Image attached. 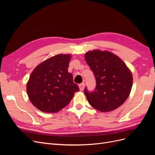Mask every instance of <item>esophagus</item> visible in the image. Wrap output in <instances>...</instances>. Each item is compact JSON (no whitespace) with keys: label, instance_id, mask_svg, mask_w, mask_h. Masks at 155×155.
<instances>
[{"label":"esophagus","instance_id":"34e87169","mask_svg":"<svg viewBox=\"0 0 155 155\" xmlns=\"http://www.w3.org/2000/svg\"><path fill=\"white\" fill-rule=\"evenodd\" d=\"M79 90L81 91H83L84 88H85V83H81L80 85H79Z\"/></svg>","mask_w":155,"mask_h":155}]
</instances>
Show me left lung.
<instances>
[{
    "mask_svg": "<svg viewBox=\"0 0 155 155\" xmlns=\"http://www.w3.org/2000/svg\"><path fill=\"white\" fill-rule=\"evenodd\" d=\"M87 63L95 76L96 87L84 93L90 105L101 112L118 108L127 99L133 86V75L119 57L108 51L94 50L85 55Z\"/></svg>",
    "mask_w": 155,
    "mask_h": 155,
    "instance_id": "1",
    "label": "left lung"
}]
</instances>
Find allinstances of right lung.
<instances>
[{"label": "right lung", "mask_w": 155, "mask_h": 155, "mask_svg": "<svg viewBox=\"0 0 155 155\" xmlns=\"http://www.w3.org/2000/svg\"><path fill=\"white\" fill-rule=\"evenodd\" d=\"M71 55L58 54L44 61L31 72L26 91L31 104L42 112L54 113L66 107L79 91L68 72Z\"/></svg>", "instance_id": "right-lung-1"}]
</instances>
